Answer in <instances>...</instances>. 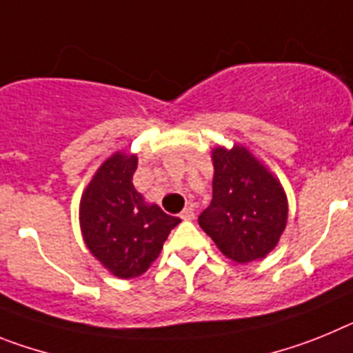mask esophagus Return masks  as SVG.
Returning <instances> with one entry per match:
<instances>
[{
  "instance_id": "esophagus-1",
  "label": "esophagus",
  "mask_w": 353,
  "mask_h": 353,
  "mask_svg": "<svg viewBox=\"0 0 353 353\" xmlns=\"http://www.w3.org/2000/svg\"><path fill=\"white\" fill-rule=\"evenodd\" d=\"M194 216H195V211L192 206L185 208V210H183V213H181V219L183 220H194Z\"/></svg>"
}]
</instances>
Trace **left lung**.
Listing matches in <instances>:
<instances>
[{"label": "left lung", "instance_id": "obj_1", "mask_svg": "<svg viewBox=\"0 0 353 353\" xmlns=\"http://www.w3.org/2000/svg\"><path fill=\"white\" fill-rule=\"evenodd\" d=\"M213 159V201L199 225L220 252L238 265L257 261L277 247L288 223L281 181L245 145H219Z\"/></svg>", "mask_w": 353, "mask_h": 353}]
</instances>
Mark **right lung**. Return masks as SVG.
Returning a JSON list of instances; mask_svg holds the SVG:
<instances>
[{"label":"right lung","mask_w":353,"mask_h":353,"mask_svg":"<svg viewBox=\"0 0 353 353\" xmlns=\"http://www.w3.org/2000/svg\"><path fill=\"white\" fill-rule=\"evenodd\" d=\"M137 165V154L113 152L92 176L79 201V228L87 249L119 279L145 274L181 222L134 188Z\"/></svg>","instance_id":"1"}]
</instances>
